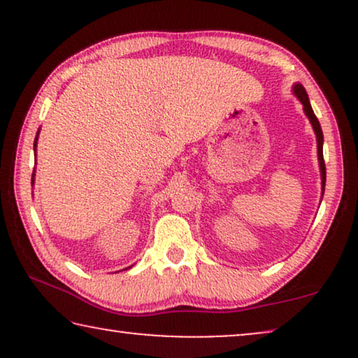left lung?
I'll use <instances>...</instances> for the list:
<instances>
[{
  "label": "left lung",
  "mask_w": 358,
  "mask_h": 358,
  "mask_svg": "<svg viewBox=\"0 0 358 358\" xmlns=\"http://www.w3.org/2000/svg\"><path fill=\"white\" fill-rule=\"evenodd\" d=\"M293 94L296 96V99L303 104V110H305V115L310 119V124L315 130L316 141H317V161H320V171H321V195H324V185H326V164L324 158H322V141H324V136H322V130L320 125V120L316 119L315 112H313V107L310 104V97H308L305 87H303L300 83H295L293 85Z\"/></svg>",
  "instance_id": "obj_1"
}]
</instances>
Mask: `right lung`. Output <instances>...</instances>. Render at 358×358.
<instances>
[{"instance_id":"1","label":"right lung","mask_w":358,"mask_h":358,"mask_svg":"<svg viewBox=\"0 0 358 358\" xmlns=\"http://www.w3.org/2000/svg\"><path fill=\"white\" fill-rule=\"evenodd\" d=\"M38 134H41V130H37L36 140H34V151L37 150V140H38ZM34 178H36V171H34V174H32V184H34ZM130 267H131V266H130ZM130 267H127V268H130Z\"/></svg>"}]
</instances>
